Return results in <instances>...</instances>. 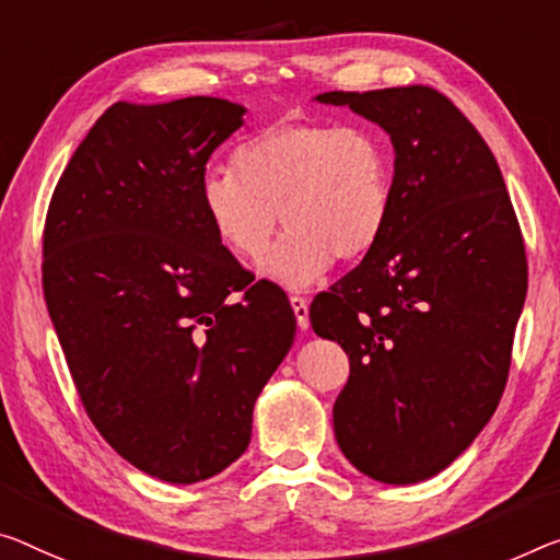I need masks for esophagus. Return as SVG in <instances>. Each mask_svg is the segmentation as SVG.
<instances>
[{"mask_svg":"<svg viewBox=\"0 0 560 560\" xmlns=\"http://www.w3.org/2000/svg\"><path fill=\"white\" fill-rule=\"evenodd\" d=\"M290 305H292V313H295V320H298V328L300 330H307L310 328V315H307V300L300 298V295H290Z\"/></svg>","mask_w":560,"mask_h":560,"instance_id":"obj_1","label":"esophagus"}]
</instances>
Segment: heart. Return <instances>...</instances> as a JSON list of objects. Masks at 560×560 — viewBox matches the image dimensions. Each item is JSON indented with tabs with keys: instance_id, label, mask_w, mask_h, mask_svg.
Here are the masks:
<instances>
[{
	"instance_id": "obj_1",
	"label": "heart",
	"mask_w": 560,
	"mask_h": 560,
	"mask_svg": "<svg viewBox=\"0 0 560 560\" xmlns=\"http://www.w3.org/2000/svg\"><path fill=\"white\" fill-rule=\"evenodd\" d=\"M230 170H208L197 197L218 243L237 260L268 250L265 278L305 290L335 257L360 260L381 243L395 200V160L368 125L278 122L240 144Z\"/></svg>"
}]
</instances>
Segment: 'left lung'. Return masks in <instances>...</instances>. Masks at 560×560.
<instances>
[{"mask_svg": "<svg viewBox=\"0 0 560 560\" xmlns=\"http://www.w3.org/2000/svg\"><path fill=\"white\" fill-rule=\"evenodd\" d=\"M381 125L395 152V200L381 243L310 305L350 377L335 438L368 478L408 486L476 441L509 381L528 290L526 247L493 152L433 88L325 92Z\"/></svg>", "mask_w": 560, "mask_h": 560, "instance_id": "obj_1", "label": "left lung"}]
</instances>
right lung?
Returning <instances> with one entry per match:
<instances>
[{"label":"right lung","instance_id":"1","mask_svg":"<svg viewBox=\"0 0 560 560\" xmlns=\"http://www.w3.org/2000/svg\"><path fill=\"white\" fill-rule=\"evenodd\" d=\"M245 112L220 97L117 102L47 212L42 285L84 410L125 460L177 486L245 453L257 395L295 338L285 292L253 282L197 197Z\"/></svg>","mask_w":560,"mask_h":560}]
</instances>
